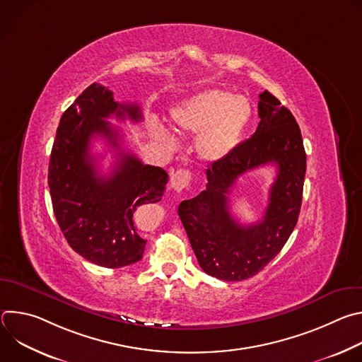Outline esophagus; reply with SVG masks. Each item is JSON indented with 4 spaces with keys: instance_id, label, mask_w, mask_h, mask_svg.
I'll use <instances>...</instances> for the list:
<instances>
[{
    "instance_id": "34e87169",
    "label": "esophagus",
    "mask_w": 362,
    "mask_h": 362,
    "mask_svg": "<svg viewBox=\"0 0 362 362\" xmlns=\"http://www.w3.org/2000/svg\"><path fill=\"white\" fill-rule=\"evenodd\" d=\"M190 180H192V173L186 169H179L173 173V176L170 179V185L175 192H182L186 187H189Z\"/></svg>"
}]
</instances>
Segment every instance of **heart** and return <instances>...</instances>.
<instances>
[{
    "label": "heart",
    "mask_w": 362,
    "mask_h": 362,
    "mask_svg": "<svg viewBox=\"0 0 362 362\" xmlns=\"http://www.w3.org/2000/svg\"><path fill=\"white\" fill-rule=\"evenodd\" d=\"M253 109L247 97L221 88L204 90L172 110L175 126L183 133H200L196 141L200 158L216 163L225 160L240 144L252 120ZM158 137L176 147V137L166 129Z\"/></svg>",
    "instance_id": "obj_1"
}]
</instances>
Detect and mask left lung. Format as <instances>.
I'll use <instances>...</instances> for the list:
<instances>
[{"label": "left lung", "instance_id": "1", "mask_svg": "<svg viewBox=\"0 0 362 362\" xmlns=\"http://www.w3.org/2000/svg\"><path fill=\"white\" fill-rule=\"evenodd\" d=\"M261 122L225 160L206 170L208 185L179 204V216L200 268L222 281H243L262 271L289 239L300 212L306 154L292 113L268 90L259 94ZM277 166L264 218L240 226L230 215L235 179L264 164Z\"/></svg>", "mask_w": 362, "mask_h": 362}]
</instances>
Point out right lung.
<instances>
[{"instance_id":"obj_1","label":"right lung","mask_w":362,"mask_h":362,"mask_svg":"<svg viewBox=\"0 0 362 362\" xmlns=\"http://www.w3.org/2000/svg\"><path fill=\"white\" fill-rule=\"evenodd\" d=\"M140 122L137 105L117 103L113 91L93 83L63 113L48 165V186L57 223L69 245L86 261L123 268L143 257L146 240L139 235V206L162 200L169 176L162 168L143 165L123 151L120 136L106 119ZM100 135L118 150L109 177H101L89 153Z\"/></svg>"}]
</instances>
